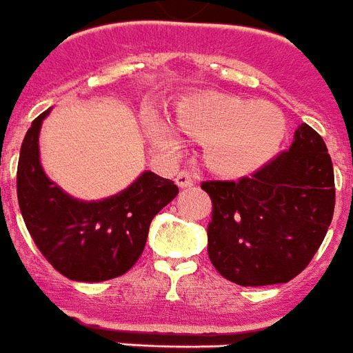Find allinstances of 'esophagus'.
I'll list each match as a JSON object with an SVG mask.
<instances>
[{"label": "esophagus", "mask_w": 353, "mask_h": 353, "mask_svg": "<svg viewBox=\"0 0 353 353\" xmlns=\"http://www.w3.org/2000/svg\"><path fill=\"white\" fill-rule=\"evenodd\" d=\"M174 182H176V185H179V188H182V189L192 188V185H194V180H192V176H191V173H189V171H180V173L176 174Z\"/></svg>", "instance_id": "1"}]
</instances>
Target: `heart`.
Listing matches in <instances>:
<instances>
[{
  "instance_id": "b5f03b06",
  "label": "heart",
  "mask_w": 353,
  "mask_h": 353,
  "mask_svg": "<svg viewBox=\"0 0 353 353\" xmlns=\"http://www.w3.org/2000/svg\"><path fill=\"white\" fill-rule=\"evenodd\" d=\"M185 134L203 139V161L214 173L239 179L263 168L284 141L285 119L268 101H248L228 94L189 96L176 108ZM148 134L162 148H179V135L162 119L148 121Z\"/></svg>"
}]
</instances>
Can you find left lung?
I'll return each instance as SVG.
<instances>
[{
    "label": "left lung",
    "mask_w": 353,
    "mask_h": 353,
    "mask_svg": "<svg viewBox=\"0 0 353 353\" xmlns=\"http://www.w3.org/2000/svg\"><path fill=\"white\" fill-rule=\"evenodd\" d=\"M207 228L214 268L239 285L285 284L323 243L336 203L334 168L321 135L302 123L293 144L252 176L209 180Z\"/></svg>",
    "instance_id": "left-lung-1"
}]
</instances>
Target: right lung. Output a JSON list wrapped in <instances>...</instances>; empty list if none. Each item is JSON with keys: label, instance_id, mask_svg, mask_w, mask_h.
I'll use <instances>...</instances> for the list:
<instances>
[{"label": "right lung", "instance_id": "add662e5", "mask_svg": "<svg viewBox=\"0 0 353 353\" xmlns=\"http://www.w3.org/2000/svg\"><path fill=\"white\" fill-rule=\"evenodd\" d=\"M50 110L35 117L21 144L17 200L30 236L59 273L77 282L125 275L143 254L150 223L176 194L174 182L144 171L125 191L82 201L46 176L39 132Z\"/></svg>", "mask_w": 353, "mask_h": 353}]
</instances>
